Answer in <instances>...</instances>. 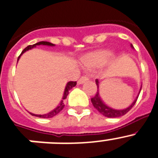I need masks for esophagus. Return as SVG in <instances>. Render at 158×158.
Wrapping results in <instances>:
<instances>
[{
	"mask_svg": "<svg viewBox=\"0 0 158 158\" xmlns=\"http://www.w3.org/2000/svg\"><path fill=\"white\" fill-rule=\"evenodd\" d=\"M89 80V79H88V77L87 76H82L80 79L78 80V83L79 84H83V83H84L85 82H87Z\"/></svg>",
	"mask_w": 158,
	"mask_h": 158,
	"instance_id": "1",
	"label": "esophagus"
}]
</instances>
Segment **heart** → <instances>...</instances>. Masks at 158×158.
<instances>
[{"label":"heart","mask_w":158,"mask_h":158,"mask_svg":"<svg viewBox=\"0 0 158 158\" xmlns=\"http://www.w3.org/2000/svg\"><path fill=\"white\" fill-rule=\"evenodd\" d=\"M112 53L108 50H97L87 54L83 59V63L87 67H99L108 63Z\"/></svg>","instance_id":"obj_1"}]
</instances>
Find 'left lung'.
<instances>
[{
    "label": "left lung",
    "instance_id": "1",
    "mask_svg": "<svg viewBox=\"0 0 158 158\" xmlns=\"http://www.w3.org/2000/svg\"><path fill=\"white\" fill-rule=\"evenodd\" d=\"M131 47L132 48H134L133 46L131 44ZM95 83L97 85V92L95 94V95L93 98H91V103L93 104L94 108L95 109H97L98 112L99 113H101L102 115H104L106 117H109V118H116V117H120V116H124L128 111H130L131 108L134 106V104H136V100H137V98L139 96V94L140 92V90H141V87L140 88V91H139V93L137 95V96L136 97V99H134V101L132 102V104L130 106H128V108H124V109H114V108H110L108 105H106L104 102L102 101L101 98H100V95H99V80L98 79H95Z\"/></svg>",
    "mask_w": 158,
    "mask_h": 158
}]
</instances>
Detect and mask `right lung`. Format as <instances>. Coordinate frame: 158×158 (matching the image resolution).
<instances>
[{"label":"right lung","instance_id":"obj_1","mask_svg":"<svg viewBox=\"0 0 158 158\" xmlns=\"http://www.w3.org/2000/svg\"><path fill=\"white\" fill-rule=\"evenodd\" d=\"M40 45H44V46H54V44H52V43H50V42H37V43H35V44H34V45H30V46H28L27 47H26V48L24 49L23 51L22 52V54H20V56L18 58V60H19L20 57H21V55H22V54H24V53L26 52V51H27V50H31V49H33L34 47H35L36 46H40ZM75 85H76V82L70 81V82H68V83H67L66 87H65L64 93H63V99L61 100L60 104L57 106L56 108H54V110H52L51 112H48V113H46V114H44V115H36V114L31 113V112H30V113L31 114L32 116H38V117H40V118H51V117H54V116H56L57 114H59V112H60L63 109V108H64V106H65L64 105V102H63V99H65L66 98H67V96L68 95V94H69V91H70V90H71L72 87H75Z\"/></svg>","mask_w":158,"mask_h":158}]
</instances>
